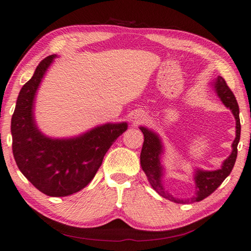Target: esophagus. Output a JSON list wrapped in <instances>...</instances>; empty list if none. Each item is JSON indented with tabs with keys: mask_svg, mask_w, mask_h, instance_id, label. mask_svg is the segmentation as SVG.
Returning <instances> with one entry per match:
<instances>
[{
	"mask_svg": "<svg viewBox=\"0 0 251 251\" xmlns=\"http://www.w3.org/2000/svg\"><path fill=\"white\" fill-rule=\"evenodd\" d=\"M144 118H145V117L143 116V115H136V116L134 117L135 122H141V121L144 120Z\"/></svg>",
	"mask_w": 251,
	"mask_h": 251,
	"instance_id": "obj_1",
	"label": "esophagus"
}]
</instances>
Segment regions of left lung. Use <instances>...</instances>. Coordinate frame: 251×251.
<instances>
[{
    "label": "left lung",
    "instance_id": "1",
    "mask_svg": "<svg viewBox=\"0 0 251 251\" xmlns=\"http://www.w3.org/2000/svg\"><path fill=\"white\" fill-rule=\"evenodd\" d=\"M212 85L214 90H216L218 96L220 97V100H222V103L233 112L235 120H236V137H235L232 144V154L224 160L221 169L214 171H203L201 170V169H197L195 171L194 180H195L196 195L192 197L191 199L183 201V199L175 198L163 188L161 183L163 168L160 162V156L163 150L161 141L156 133L146 129L144 126L140 127L143 134H144V143H143L141 151V166L143 171L145 172L151 187L154 188L160 196H162L163 198H167L171 201H175L177 203L195 202L201 201L209 195H211V194L221 185L222 182L228 176L235 165V161H236L237 145L240 139V120L237 100L235 99L231 89L227 86L226 80H224L222 76H218L216 81L212 83Z\"/></svg>",
    "mask_w": 251,
    "mask_h": 251
}]
</instances>
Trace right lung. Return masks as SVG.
Listing matches in <instances>:
<instances>
[{
	"label": "right lung",
	"instance_id": "1",
	"mask_svg": "<svg viewBox=\"0 0 251 251\" xmlns=\"http://www.w3.org/2000/svg\"><path fill=\"white\" fill-rule=\"evenodd\" d=\"M55 56L41 61L32 78L20 90L11 129L14 158L23 175L45 195L65 197L81 191L93 180L107 151L126 131L127 125H103L73 139L43 135L34 122L33 101Z\"/></svg>",
	"mask_w": 251,
	"mask_h": 251
}]
</instances>
